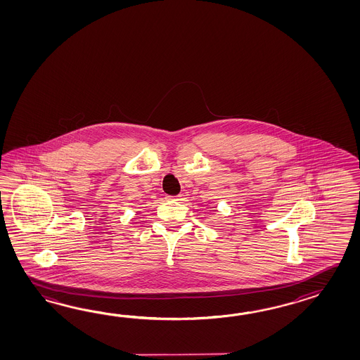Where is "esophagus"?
<instances>
[{"mask_svg":"<svg viewBox=\"0 0 360 360\" xmlns=\"http://www.w3.org/2000/svg\"><path fill=\"white\" fill-rule=\"evenodd\" d=\"M181 198H183L181 194H179L176 197H169V195H167V199H169V200H180Z\"/></svg>","mask_w":360,"mask_h":360,"instance_id":"34e87169","label":"esophagus"}]
</instances>
